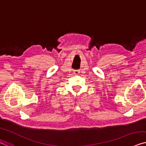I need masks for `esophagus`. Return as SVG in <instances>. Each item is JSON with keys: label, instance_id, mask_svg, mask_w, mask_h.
<instances>
[{"label": "esophagus", "instance_id": "esophagus-1", "mask_svg": "<svg viewBox=\"0 0 146 146\" xmlns=\"http://www.w3.org/2000/svg\"><path fill=\"white\" fill-rule=\"evenodd\" d=\"M79 73H80L79 69H75V70L73 71V73L75 74V75H78Z\"/></svg>", "mask_w": 146, "mask_h": 146}]
</instances>
